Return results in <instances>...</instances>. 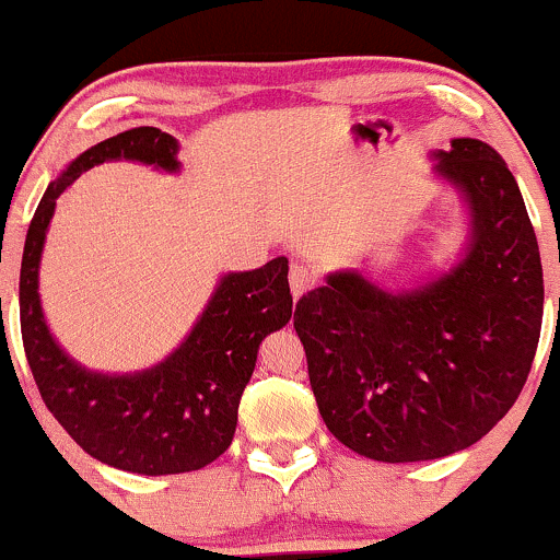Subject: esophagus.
<instances>
[{"label":"esophagus","instance_id":"obj_1","mask_svg":"<svg viewBox=\"0 0 560 560\" xmlns=\"http://www.w3.org/2000/svg\"><path fill=\"white\" fill-rule=\"evenodd\" d=\"M288 282H291L293 299H299L315 285V272H312L310 267H304V264H296V267H291V272H288Z\"/></svg>","mask_w":560,"mask_h":560}]
</instances>
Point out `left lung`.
Masks as SVG:
<instances>
[{"mask_svg":"<svg viewBox=\"0 0 560 560\" xmlns=\"http://www.w3.org/2000/svg\"><path fill=\"white\" fill-rule=\"evenodd\" d=\"M438 158L472 208L465 261L402 296L336 272L293 312L323 422L376 462L441 459L480 441L513 408L539 345L542 261L513 173L475 138Z\"/></svg>","mask_w":560,"mask_h":560,"instance_id":"1","label":"left lung"}]
</instances>
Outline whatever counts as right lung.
<instances>
[{
    "instance_id": "add662e5",
    "label": "right lung",
    "mask_w": 560,
    "mask_h": 560,
    "mask_svg": "<svg viewBox=\"0 0 560 560\" xmlns=\"http://www.w3.org/2000/svg\"><path fill=\"white\" fill-rule=\"evenodd\" d=\"M176 138L130 128L80 154L39 200L21 261V336L42 400L61 427L104 465L141 475L191 472L230 448L237 406L264 336L291 320L288 258L221 280L189 339L165 363L133 376H101L61 352L45 326L37 269L56 200L106 160H138L176 171Z\"/></svg>"
}]
</instances>
